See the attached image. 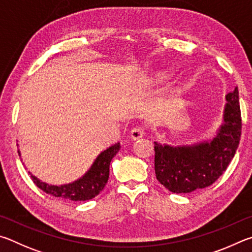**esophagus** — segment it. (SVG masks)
Here are the masks:
<instances>
[{
	"label": "esophagus",
	"instance_id": "obj_1",
	"mask_svg": "<svg viewBox=\"0 0 252 252\" xmlns=\"http://www.w3.org/2000/svg\"><path fill=\"white\" fill-rule=\"evenodd\" d=\"M145 135V128L143 126H136L133 129L130 130V138L133 140H137L139 138H142Z\"/></svg>",
	"mask_w": 252,
	"mask_h": 252
}]
</instances>
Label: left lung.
<instances>
[{"label": "left lung", "mask_w": 252, "mask_h": 252, "mask_svg": "<svg viewBox=\"0 0 252 252\" xmlns=\"http://www.w3.org/2000/svg\"><path fill=\"white\" fill-rule=\"evenodd\" d=\"M223 124L210 142L173 147L155 142V173L171 192L188 193L213 185L235 156L241 137L239 92L226 95Z\"/></svg>", "instance_id": "8db88e82"}]
</instances>
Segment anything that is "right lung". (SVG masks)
<instances>
[{
	"label": "right lung",
	"instance_id": "add662e5",
	"mask_svg": "<svg viewBox=\"0 0 252 252\" xmlns=\"http://www.w3.org/2000/svg\"><path fill=\"white\" fill-rule=\"evenodd\" d=\"M119 148H121V144L117 143L100 153L90 170L81 179L68 185L52 186V185L42 183L31 173L29 174L31 175L33 183L48 195L72 201L90 200L98 195L107 184L109 177V164L113 157L118 153ZM17 152L21 156L20 151Z\"/></svg>",
	"mask_w": 252,
	"mask_h": 252
}]
</instances>
